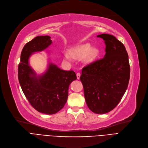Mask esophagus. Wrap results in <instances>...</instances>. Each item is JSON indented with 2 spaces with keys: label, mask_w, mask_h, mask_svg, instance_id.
I'll return each instance as SVG.
<instances>
[{
  "label": "esophagus",
  "mask_w": 148,
  "mask_h": 148,
  "mask_svg": "<svg viewBox=\"0 0 148 148\" xmlns=\"http://www.w3.org/2000/svg\"><path fill=\"white\" fill-rule=\"evenodd\" d=\"M77 79L78 80L80 79V73H77Z\"/></svg>",
  "instance_id": "1"
}]
</instances>
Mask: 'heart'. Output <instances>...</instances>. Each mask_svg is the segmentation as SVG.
<instances>
[{"instance_id": "obj_1", "label": "heart", "mask_w": 148, "mask_h": 148, "mask_svg": "<svg viewBox=\"0 0 148 148\" xmlns=\"http://www.w3.org/2000/svg\"><path fill=\"white\" fill-rule=\"evenodd\" d=\"M99 53V51L97 48H90V45L86 43L71 49L70 54L68 52L64 53V58L67 60H71L72 57L77 59H80L85 57V61L89 63L97 57Z\"/></svg>"}]
</instances>
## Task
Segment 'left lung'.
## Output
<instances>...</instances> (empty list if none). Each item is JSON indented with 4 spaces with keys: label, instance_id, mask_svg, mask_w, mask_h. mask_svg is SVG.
Returning a JSON list of instances; mask_svg holds the SVG:
<instances>
[{
    "label": "left lung",
    "instance_id": "8db88e82",
    "mask_svg": "<svg viewBox=\"0 0 148 148\" xmlns=\"http://www.w3.org/2000/svg\"><path fill=\"white\" fill-rule=\"evenodd\" d=\"M106 45L104 57L82 69L80 80L86 105L91 111L103 114L112 111L125 93L130 66L124 45L114 36H97Z\"/></svg>",
    "mask_w": 148,
    "mask_h": 148
}]
</instances>
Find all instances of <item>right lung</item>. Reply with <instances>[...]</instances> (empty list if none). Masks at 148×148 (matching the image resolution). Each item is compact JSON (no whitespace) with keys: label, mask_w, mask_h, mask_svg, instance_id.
I'll return each instance as SVG.
<instances>
[{"label":"right lung","mask_w":148,"mask_h":148,"mask_svg":"<svg viewBox=\"0 0 148 148\" xmlns=\"http://www.w3.org/2000/svg\"><path fill=\"white\" fill-rule=\"evenodd\" d=\"M52 43L48 36H37L24 46L18 66V79L22 91L36 110L54 114L65 106L70 83L77 79L73 71H65L49 63L46 72L37 75L29 64L32 54L47 48Z\"/></svg>","instance_id":"obj_1"}]
</instances>
